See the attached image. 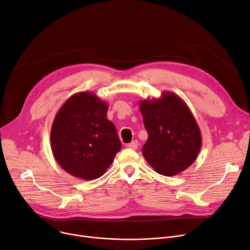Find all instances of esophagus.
Returning a JSON list of instances; mask_svg holds the SVG:
<instances>
[{
	"label": "esophagus",
	"mask_w": 250,
	"mask_h": 250,
	"mask_svg": "<svg viewBox=\"0 0 250 250\" xmlns=\"http://www.w3.org/2000/svg\"><path fill=\"white\" fill-rule=\"evenodd\" d=\"M128 148H131V149H137L138 148V146H139V143H138V141H132L130 144H128L127 146H126Z\"/></svg>",
	"instance_id": "1"
}]
</instances>
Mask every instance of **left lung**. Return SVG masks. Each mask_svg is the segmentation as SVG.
I'll list each match as a JSON object with an SVG mask.
<instances>
[{
  "label": "left lung",
  "mask_w": 250,
  "mask_h": 250,
  "mask_svg": "<svg viewBox=\"0 0 250 250\" xmlns=\"http://www.w3.org/2000/svg\"><path fill=\"white\" fill-rule=\"evenodd\" d=\"M140 110L148 135L142 149L146 161L168 177L188 169L200 152L202 137L186 103L164 91L159 98L141 101Z\"/></svg>",
  "instance_id": "left-lung-1"
}]
</instances>
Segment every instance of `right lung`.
Masks as SVG:
<instances>
[{
	"instance_id": "1",
	"label": "right lung",
	"mask_w": 250,
	"mask_h": 250,
	"mask_svg": "<svg viewBox=\"0 0 250 250\" xmlns=\"http://www.w3.org/2000/svg\"><path fill=\"white\" fill-rule=\"evenodd\" d=\"M108 105L92 92L73 94L58 110L51 127V148L60 167L75 178L102 177L121 151Z\"/></svg>"
}]
</instances>
